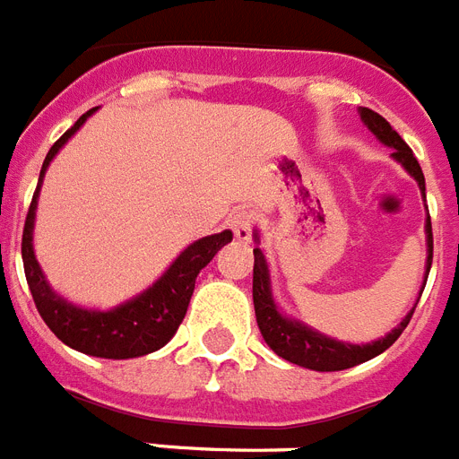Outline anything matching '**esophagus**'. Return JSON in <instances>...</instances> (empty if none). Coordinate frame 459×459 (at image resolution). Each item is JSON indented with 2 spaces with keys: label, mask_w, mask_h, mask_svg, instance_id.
I'll use <instances>...</instances> for the list:
<instances>
[{
  "label": "esophagus",
  "mask_w": 459,
  "mask_h": 459,
  "mask_svg": "<svg viewBox=\"0 0 459 459\" xmlns=\"http://www.w3.org/2000/svg\"><path fill=\"white\" fill-rule=\"evenodd\" d=\"M229 226H230V230H233L235 240L249 242L252 240L254 214L249 212V210H238V212L229 219Z\"/></svg>",
  "instance_id": "1"
}]
</instances>
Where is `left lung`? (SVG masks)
<instances>
[{
    "label": "left lung",
    "mask_w": 459,
    "mask_h": 459,
    "mask_svg": "<svg viewBox=\"0 0 459 459\" xmlns=\"http://www.w3.org/2000/svg\"><path fill=\"white\" fill-rule=\"evenodd\" d=\"M362 122L369 126L378 141L385 143L388 147H393V157L404 166L409 173L416 178L418 186L425 194V175H422L420 163L413 157L411 147L406 145L400 138L390 122L385 117H381L378 113L369 108H360ZM428 273L432 268V252H434V240H432V221H429L428 212ZM428 284V279L422 281ZM425 289V286H422ZM254 309H256V324L261 328L263 340L268 342L270 349L277 353L279 358L293 362V365H300L307 369H316V372H340V369H349L353 365H360V362L369 360V358L384 353L388 346L395 344V340L402 334V330L409 325L413 316L411 312L402 318V324L397 325L393 333H388L381 340L372 342V344H344V342H334L330 337L321 333H314L312 328L298 324V321H290V318L281 316L274 307L273 293H270V277H268V265H265V256H263L261 249H254Z\"/></svg>",
    "instance_id": "8db88e82"
}]
</instances>
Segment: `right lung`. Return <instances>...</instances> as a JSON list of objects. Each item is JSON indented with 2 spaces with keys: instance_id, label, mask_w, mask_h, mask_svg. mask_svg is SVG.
Listing matches in <instances>:
<instances>
[{
  "instance_id": "obj_1",
  "label": "right lung",
  "mask_w": 459,
  "mask_h": 459,
  "mask_svg": "<svg viewBox=\"0 0 459 459\" xmlns=\"http://www.w3.org/2000/svg\"><path fill=\"white\" fill-rule=\"evenodd\" d=\"M94 110L97 108L87 110L69 131H64L62 138L50 147V152L43 161L37 191H34L30 212H27L25 219V230H22V265H25L27 284H30L31 298H34L39 314H41L48 328L53 330L64 344L81 351V353H87V356L125 360V358H138L145 356V353H152L173 337L186 314L198 273L212 261L214 254L219 252V247H224L226 242L233 240V233L221 230V233L207 235V238H201L194 245H189L180 256L175 258L173 265L163 273L157 284L150 286L145 293H141L134 300L115 307L110 312H91V309H81V307H74L62 300L48 286L46 277L39 268L37 256H34V247H31L34 210H37L39 189H41L48 163L53 161L59 147L81 129L82 122Z\"/></svg>"
}]
</instances>
